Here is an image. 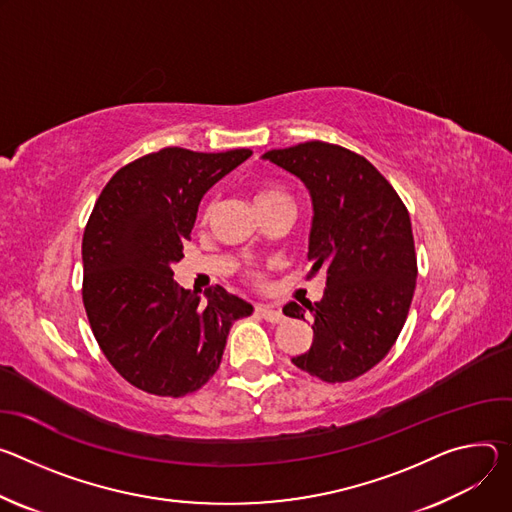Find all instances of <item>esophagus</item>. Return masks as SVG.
Returning <instances> with one entry per match:
<instances>
[{"label": "esophagus", "mask_w": 512, "mask_h": 512, "mask_svg": "<svg viewBox=\"0 0 512 512\" xmlns=\"http://www.w3.org/2000/svg\"><path fill=\"white\" fill-rule=\"evenodd\" d=\"M256 313L266 319L268 323H280L282 319H285V315H282L280 309L272 307V305H256Z\"/></svg>", "instance_id": "34e87169"}]
</instances>
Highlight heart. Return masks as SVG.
<instances>
[{
    "label": "heart",
    "instance_id": "1",
    "mask_svg": "<svg viewBox=\"0 0 512 512\" xmlns=\"http://www.w3.org/2000/svg\"><path fill=\"white\" fill-rule=\"evenodd\" d=\"M278 199H289V195L282 191L280 187H276V185H258L254 189V203H256V207L272 203V201H278ZM209 213H211V205H207L203 209V219H207Z\"/></svg>",
    "mask_w": 512,
    "mask_h": 512
}]
</instances>
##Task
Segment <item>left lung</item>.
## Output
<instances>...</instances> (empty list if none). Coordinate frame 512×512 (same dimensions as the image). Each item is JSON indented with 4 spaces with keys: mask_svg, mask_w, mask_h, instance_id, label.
Returning a JSON list of instances; mask_svg holds the SVG:
<instances>
[{
    "mask_svg": "<svg viewBox=\"0 0 512 512\" xmlns=\"http://www.w3.org/2000/svg\"><path fill=\"white\" fill-rule=\"evenodd\" d=\"M262 158L309 189V276L327 274L321 301L282 309L313 321V344L293 364L323 382L354 380L390 352L409 315L417 280L409 211L374 164L337 144L313 140Z\"/></svg>",
    "mask_w": 512,
    "mask_h": 512,
    "instance_id": "left-lung-1",
    "label": "left lung"
}]
</instances>
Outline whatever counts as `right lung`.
I'll return each instance as SVG.
<instances>
[{"label": "right lung", "mask_w": 512, "mask_h": 512, "mask_svg": "<svg viewBox=\"0 0 512 512\" xmlns=\"http://www.w3.org/2000/svg\"><path fill=\"white\" fill-rule=\"evenodd\" d=\"M250 156L162 148L122 166L95 201L83 234V305L109 364L144 392L177 399L199 390L234 321L254 311L219 285L199 297L173 278L203 195Z\"/></svg>", "instance_id": "add662e5"}]
</instances>
